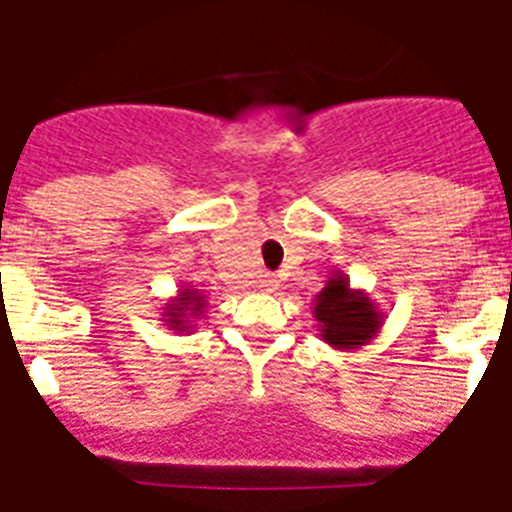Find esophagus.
Here are the masks:
<instances>
[{"label": "esophagus", "mask_w": 512, "mask_h": 512, "mask_svg": "<svg viewBox=\"0 0 512 512\" xmlns=\"http://www.w3.org/2000/svg\"><path fill=\"white\" fill-rule=\"evenodd\" d=\"M276 287H279V281L273 279L271 273H263V276H260V289H263V292H273Z\"/></svg>", "instance_id": "esophagus-1"}]
</instances>
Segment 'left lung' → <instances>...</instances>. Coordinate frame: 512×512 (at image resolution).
<instances>
[{"mask_svg": "<svg viewBox=\"0 0 512 512\" xmlns=\"http://www.w3.org/2000/svg\"><path fill=\"white\" fill-rule=\"evenodd\" d=\"M313 319L329 348L353 350L380 335L385 313L364 289L350 287L345 273L335 271L313 300Z\"/></svg>", "mask_w": 512, "mask_h": 512, "instance_id": "left-lung-1", "label": "left lung"}]
</instances>
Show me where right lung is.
Wrapping results in <instances>:
<instances>
[{
  "mask_svg": "<svg viewBox=\"0 0 512 512\" xmlns=\"http://www.w3.org/2000/svg\"><path fill=\"white\" fill-rule=\"evenodd\" d=\"M204 311H207V297L201 295V289L180 287L177 295L170 297L159 311V321L177 335H183L196 329V321L204 316Z\"/></svg>",
  "mask_w": 512,
  "mask_h": 512,
  "instance_id": "right-lung-1",
  "label": "right lung"
}]
</instances>
